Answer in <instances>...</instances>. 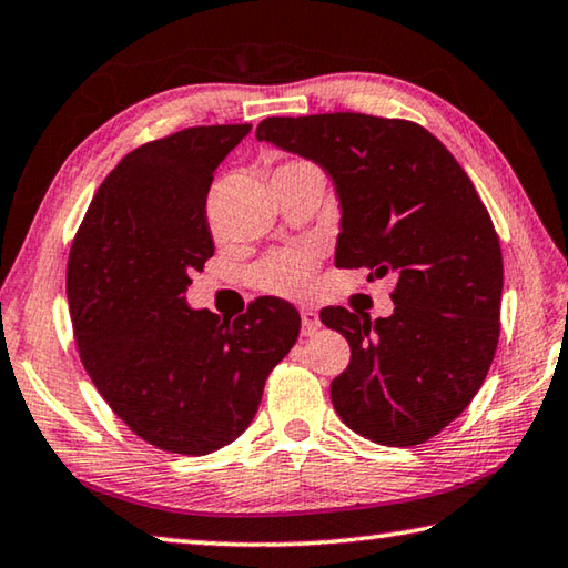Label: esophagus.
<instances>
[{"instance_id": "obj_1", "label": "esophagus", "mask_w": 568, "mask_h": 568, "mask_svg": "<svg viewBox=\"0 0 568 568\" xmlns=\"http://www.w3.org/2000/svg\"><path fill=\"white\" fill-rule=\"evenodd\" d=\"M301 321H303V335H313L321 328V315L315 311H307V307L301 311Z\"/></svg>"}]
</instances>
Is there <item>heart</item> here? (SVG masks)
<instances>
[{
    "label": "heart",
    "instance_id": "b5f03b06",
    "mask_svg": "<svg viewBox=\"0 0 568 568\" xmlns=\"http://www.w3.org/2000/svg\"><path fill=\"white\" fill-rule=\"evenodd\" d=\"M307 162H287V165L277 170L291 168H305ZM315 275V255L305 253V250H281V253H271L263 257L261 263L253 267L250 281L257 291L281 295V297H303L311 293Z\"/></svg>",
    "mask_w": 568,
    "mask_h": 568
}]
</instances>
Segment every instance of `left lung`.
<instances>
[{
  "label": "left lung",
  "mask_w": 568,
  "mask_h": 568,
  "mask_svg": "<svg viewBox=\"0 0 568 568\" xmlns=\"http://www.w3.org/2000/svg\"><path fill=\"white\" fill-rule=\"evenodd\" d=\"M255 134L331 175L343 213L335 265L396 275L388 318L321 311L351 345L331 383L335 413L381 446L426 444L474 400L501 331V245L474 182L408 120L267 118Z\"/></svg>",
  "instance_id": "left-lung-1"
}]
</instances>
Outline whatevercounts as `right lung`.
I'll list each match as a JSON object with an SVG mask.
<instances>
[{
  "mask_svg": "<svg viewBox=\"0 0 568 568\" xmlns=\"http://www.w3.org/2000/svg\"><path fill=\"white\" fill-rule=\"evenodd\" d=\"M250 124H205L124 155L92 197L67 263L77 351L100 396L134 436L205 456L255 418L265 381L301 333L281 297L225 321L185 291L215 243L207 190Z\"/></svg>",
  "mask_w": 568,
  "mask_h": 568,
  "instance_id": "obj_1",
  "label": "right lung"
}]
</instances>
